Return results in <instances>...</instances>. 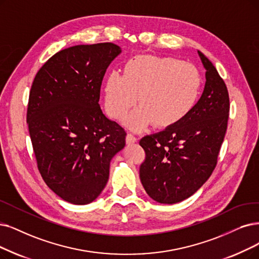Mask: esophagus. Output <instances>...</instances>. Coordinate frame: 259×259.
<instances>
[{"instance_id": "esophagus-1", "label": "esophagus", "mask_w": 259, "mask_h": 259, "mask_svg": "<svg viewBox=\"0 0 259 259\" xmlns=\"http://www.w3.org/2000/svg\"><path fill=\"white\" fill-rule=\"evenodd\" d=\"M137 141V138L133 135V134L128 133L126 135V143L127 144H132V143H135Z\"/></svg>"}]
</instances>
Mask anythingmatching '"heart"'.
Masks as SVG:
<instances>
[{"instance_id": "obj_1", "label": "heart", "mask_w": 259, "mask_h": 259, "mask_svg": "<svg viewBox=\"0 0 259 259\" xmlns=\"http://www.w3.org/2000/svg\"><path fill=\"white\" fill-rule=\"evenodd\" d=\"M202 78L189 63L172 57L137 56L127 61L124 74L112 71L104 86L108 115L120 120L131 108L126 125L140 130L153 123L158 128L177 125L187 117L200 96Z\"/></svg>"}]
</instances>
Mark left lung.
I'll return each mask as SVG.
<instances>
[{"mask_svg": "<svg viewBox=\"0 0 259 259\" xmlns=\"http://www.w3.org/2000/svg\"><path fill=\"white\" fill-rule=\"evenodd\" d=\"M206 70L204 91L177 125L143 137L140 181L154 201L174 204L191 196L215 168L227 128L229 91L211 61L198 51Z\"/></svg>", "mask_w": 259, "mask_h": 259, "instance_id": "obj_1", "label": "left lung"}]
</instances>
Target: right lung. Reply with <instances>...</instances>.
Listing matches in <instances>:
<instances>
[{
	"mask_svg": "<svg viewBox=\"0 0 259 259\" xmlns=\"http://www.w3.org/2000/svg\"><path fill=\"white\" fill-rule=\"evenodd\" d=\"M121 48L74 46L40 68L29 91L26 122L38 170L59 198L85 205L105 188L111 158L126 133L100 105L103 77Z\"/></svg>",
	"mask_w": 259,
	"mask_h": 259,
	"instance_id": "add662e5",
	"label": "right lung"
}]
</instances>
